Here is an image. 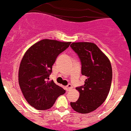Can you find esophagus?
I'll return each instance as SVG.
<instances>
[{
	"label": "esophagus",
	"instance_id": "1",
	"mask_svg": "<svg viewBox=\"0 0 131 131\" xmlns=\"http://www.w3.org/2000/svg\"><path fill=\"white\" fill-rule=\"evenodd\" d=\"M71 89H72V85L71 84H68V85L66 86L65 89H66V91H70Z\"/></svg>",
	"mask_w": 131,
	"mask_h": 131
}]
</instances>
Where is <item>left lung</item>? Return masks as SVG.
Returning <instances> with one entry per match:
<instances>
[{"label":"left lung","mask_w":131,"mask_h":131,"mask_svg":"<svg viewBox=\"0 0 131 131\" xmlns=\"http://www.w3.org/2000/svg\"><path fill=\"white\" fill-rule=\"evenodd\" d=\"M70 47L78 55L82 74L87 78L83 85L76 88L80 96L70 105L74 111L88 114L99 108L109 93L112 80L111 63L94 43L73 42Z\"/></svg>","instance_id":"1"}]
</instances>
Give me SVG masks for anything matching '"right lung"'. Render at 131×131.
Wrapping results in <instances>:
<instances>
[{"label":"right lung","instance_id":"right-lung-1","mask_svg":"<svg viewBox=\"0 0 131 131\" xmlns=\"http://www.w3.org/2000/svg\"><path fill=\"white\" fill-rule=\"evenodd\" d=\"M70 43L42 40L25 53L19 69V84L26 101L36 109H49L58 96L65 93L53 80H48L57 56Z\"/></svg>","mask_w":131,"mask_h":131}]
</instances>
